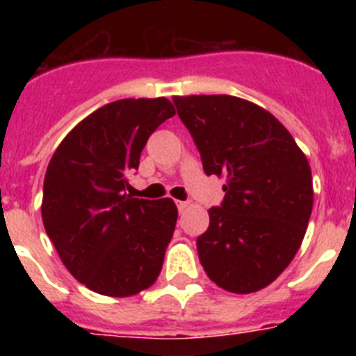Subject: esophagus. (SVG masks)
<instances>
[{
	"label": "esophagus",
	"instance_id": "esophagus-1",
	"mask_svg": "<svg viewBox=\"0 0 356 356\" xmlns=\"http://www.w3.org/2000/svg\"><path fill=\"white\" fill-rule=\"evenodd\" d=\"M176 207H178V210H180V212H184V210L188 207V203L187 201H176Z\"/></svg>",
	"mask_w": 356,
	"mask_h": 356
}]
</instances>
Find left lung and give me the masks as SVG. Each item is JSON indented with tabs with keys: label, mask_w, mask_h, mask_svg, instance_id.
I'll return each instance as SVG.
<instances>
[{
	"label": "left lung",
	"mask_w": 356,
	"mask_h": 356,
	"mask_svg": "<svg viewBox=\"0 0 356 356\" xmlns=\"http://www.w3.org/2000/svg\"><path fill=\"white\" fill-rule=\"evenodd\" d=\"M207 175L226 178L221 207L197 237L213 284L250 294L273 284L300 250L312 213L310 163L262 106L226 94L172 97Z\"/></svg>",
	"instance_id": "1"
}]
</instances>
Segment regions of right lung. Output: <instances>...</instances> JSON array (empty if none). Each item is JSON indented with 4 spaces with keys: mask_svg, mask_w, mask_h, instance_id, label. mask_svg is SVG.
Returning a JSON list of instances; mask_svg holds the SVG:
<instances>
[{
    "mask_svg": "<svg viewBox=\"0 0 356 356\" xmlns=\"http://www.w3.org/2000/svg\"><path fill=\"white\" fill-rule=\"evenodd\" d=\"M175 114L168 97L108 103L78 122L49 160L44 228L65 269L97 294H139L162 271L178 217L175 201L124 191L149 135Z\"/></svg>",
    "mask_w": 356,
    "mask_h": 356,
    "instance_id": "obj_1",
    "label": "right lung"
}]
</instances>
